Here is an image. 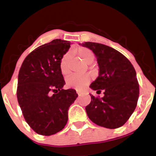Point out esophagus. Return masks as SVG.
<instances>
[{"mask_svg":"<svg viewBox=\"0 0 156 156\" xmlns=\"http://www.w3.org/2000/svg\"><path fill=\"white\" fill-rule=\"evenodd\" d=\"M76 92H77V94H78V96H80V94H81V92H80V91H78V90H76Z\"/></svg>","mask_w":156,"mask_h":156,"instance_id":"esophagus-1","label":"esophagus"}]
</instances>
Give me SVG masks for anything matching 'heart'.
I'll return each instance as SVG.
<instances>
[{
    "instance_id": "obj_1",
    "label": "heart",
    "mask_w": 156,
    "mask_h": 156,
    "mask_svg": "<svg viewBox=\"0 0 156 156\" xmlns=\"http://www.w3.org/2000/svg\"><path fill=\"white\" fill-rule=\"evenodd\" d=\"M78 55L82 60L86 63L89 64L93 62L94 58V55L93 52L87 48H79L77 50ZM72 56V53L70 51L67 52L64 55L60 62V69L61 72L64 76L69 74V62ZM89 77L87 75H78L73 74L70 75L67 78V86L70 88L81 89L89 83Z\"/></svg>"
}]
</instances>
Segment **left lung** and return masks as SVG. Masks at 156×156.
<instances>
[{"instance_id": "8db88e82", "label": "left lung", "mask_w": 156, "mask_h": 156, "mask_svg": "<svg viewBox=\"0 0 156 156\" xmlns=\"http://www.w3.org/2000/svg\"><path fill=\"white\" fill-rule=\"evenodd\" d=\"M92 51L99 67V74L89 87L104 91L101 98L91 95L86 106L89 119L110 129L119 128L128 121L136 107L139 87L136 73L130 61L117 50L97 42L79 44Z\"/></svg>"}]
</instances>
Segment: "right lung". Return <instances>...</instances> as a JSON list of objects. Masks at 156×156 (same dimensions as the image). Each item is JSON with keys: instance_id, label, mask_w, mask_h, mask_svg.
<instances>
[{"instance_id": "add662e5", "label": "right lung", "mask_w": 156, "mask_h": 156, "mask_svg": "<svg viewBox=\"0 0 156 156\" xmlns=\"http://www.w3.org/2000/svg\"><path fill=\"white\" fill-rule=\"evenodd\" d=\"M69 47L70 42L60 39L42 44L27 55L19 71V105L27 123L40 135L63 129L69 106L78 97L75 89H63L60 62Z\"/></svg>"}]
</instances>
